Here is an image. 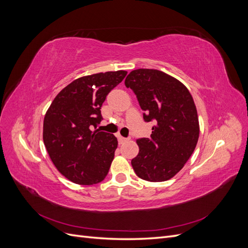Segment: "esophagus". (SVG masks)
<instances>
[{"label": "esophagus", "mask_w": 248, "mask_h": 248, "mask_svg": "<svg viewBox=\"0 0 248 248\" xmlns=\"http://www.w3.org/2000/svg\"><path fill=\"white\" fill-rule=\"evenodd\" d=\"M118 140H119L120 144H123V142H125L126 140H128V139L123 138V137H121V136H118Z\"/></svg>", "instance_id": "1"}]
</instances>
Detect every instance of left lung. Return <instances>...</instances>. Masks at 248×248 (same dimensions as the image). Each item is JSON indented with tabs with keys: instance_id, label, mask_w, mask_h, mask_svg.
Instances as JSON below:
<instances>
[{
	"instance_id": "left-lung-1",
	"label": "left lung",
	"mask_w": 248,
	"mask_h": 248,
	"mask_svg": "<svg viewBox=\"0 0 248 248\" xmlns=\"http://www.w3.org/2000/svg\"><path fill=\"white\" fill-rule=\"evenodd\" d=\"M137 95L151 137L137 140L140 151L131 160L138 177L162 182L182 170L198 144L199 118L192 96L181 81L156 69H137L125 79Z\"/></svg>"
}]
</instances>
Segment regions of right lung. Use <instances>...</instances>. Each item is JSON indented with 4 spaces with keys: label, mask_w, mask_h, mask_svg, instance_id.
I'll return each instance as SVG.
<instances>
[{
    "label": "right lung",
    "mask_w": 248,
    "mask_h": 248,
    "mask_svg": "<svg viewBox=\"0 0 248 248\" xmlns=\"http://www.w3.org/2000/svg\"><path fill=\"white\" fill-rule=\"evenodd\" d=\"M127 71H108L79 78L51 102L43 121V141L51 161L73 183L93 185L107 177L118 140L114 134L91 130L102 120L108 94Z\"/></svg>",
    "instance_id": "right-lung-1"
}]
</instances>
